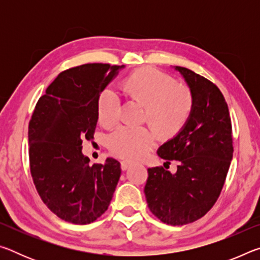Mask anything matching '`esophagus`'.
Returning <instances> with one entry per match:
<instances>
[{
	"label": "esophagus",
	"instance_id": "obj_1",
	"mask_svg": "<svg viewBox=\"0 0 260 260\" xmlns=\"http://www.w3.org/2000/svg\"><path fill=\"white\" fill-rule=\"evenodd\" d=\"M120 165H121V170L122 171H126L127 169H129V167L133 165V162H131V161H127V160H122L121 162H120Z\"/></svg>",
	"mask_w": 260,
	"mask_h": 260
}]
</instances>
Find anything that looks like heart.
Wrapping results in <instances>:
<instances>
[{
    "instance_id": "obj_1",
    "label": "heart",
    "mask_w": 260,
    "mask_h": 260,
    "mask_svg": "<svg viewBox=\"0 0 260 260\" xmlns=\"http://www.w3.org/2000/svg\"><path fill=\"white\" fill-rule=\"evenodd\" d=\"M125 89L146 105L149 122L161 133L172 134L186 124L192 111L193 98L190 89L177 85L174 79L156 69H144L127 78ZM120 93L108 87L102 91L99 103V119L111 126L119 118ZM155 135L147 127L119 126L108 138V146L114 155L124 159H141L150 151Z\"/></svg>"
}]
</instances>
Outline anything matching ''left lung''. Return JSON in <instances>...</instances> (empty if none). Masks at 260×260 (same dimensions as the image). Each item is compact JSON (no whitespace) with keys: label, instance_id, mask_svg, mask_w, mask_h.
<instances>
[{"label":"left lung","instance_id":"1","mask_svg":"<svg viewBox=\"0 0 260 260\" xmlns=\"http://www.w3.org/2000/svg\"><path fill=\"white\" fill-rule=\"evenodd\" d=\"M174 69L190 88L192 111L181 131L157 150L169 164L178 161L177 172L148 169L144 193L155 217L182 226L203 217L217 202L234 148L228 105L219 88L191 70Z\"/></svg>","mask_w":260,"mask_h":260}]
</instances>
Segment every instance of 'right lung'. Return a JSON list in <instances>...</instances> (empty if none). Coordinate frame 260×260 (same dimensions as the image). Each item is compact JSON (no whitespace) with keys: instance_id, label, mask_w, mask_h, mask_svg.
<instances>
[{"instance_id":"1","label":"right lung","mask_w":260,"mask_h":260,"mask_svg":"<svg viewBox=\"0 0 260 260\" xmlns=\"http://www.w3.org/2000/svg\"><path fill=\"white\" fill-rule=\"evenodd\" d=\"M124 68L93 63L58 74L39 99L28 125L29 169L48 209L65 221L86 225L108 210L120 162L90 165L82 141L93 140L100 94Z\"/></svg>"}]
</instances>
